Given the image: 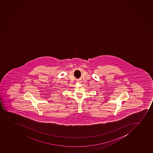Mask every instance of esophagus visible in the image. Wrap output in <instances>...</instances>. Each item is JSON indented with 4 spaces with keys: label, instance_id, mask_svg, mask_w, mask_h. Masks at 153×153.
Returning a JSON list of instances; mask_svg holds the SVG:
<instances>
[{
    "label": "esophagus",
    "instance_id": "1",
    "mask_svg": "<svg viewBox=\"0 0 153 153\" xmlns=\"http://www.w3.org/2000/svg\"><path fill=\"white\" fill-rule=\"evenodd\" d=\"M79 82H80V81H79Z\"/></svg>",
    "mask_w": 153,
    "mask_h": 153
}]
</instances>
